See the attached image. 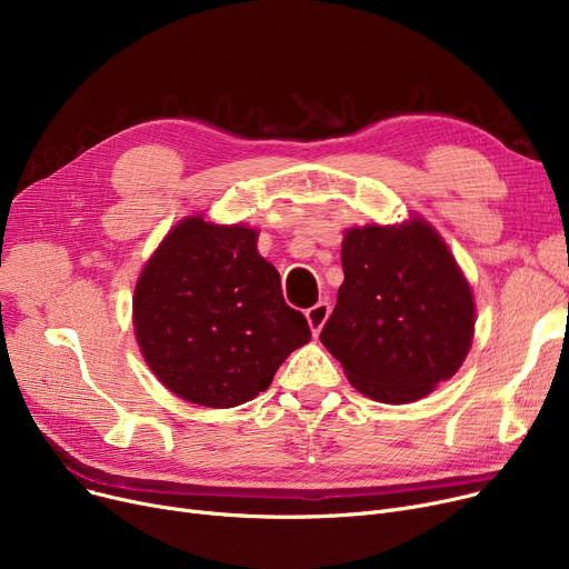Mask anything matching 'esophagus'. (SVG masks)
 I'll use <instances>...</instances> for the list:
<instances>
[{"mask_svg":"<svg viewBox=\"0 0 569 569\" xmlns=\"http://www.w3.org/2000/svg\"><path fill=\"white\" fill-rule=\"evenodd\" d=\"M327 318H330V305H327V302H318L316 307H311V309L307 311V320H309V327H311L313 337L320 335V330H322V325H325Z\"/></svg>","mask_w":569,"mask_h":569,"instance_id":"1","label":"esophagus"}]
</instances>
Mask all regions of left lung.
Returning <instances> with one entry per match:
<instances>
[{
  "mask_svg": "<svg viewBox=\"0 0 569 569\" xmlns=\"http://www.w3.org/2000/svg\"><path fill=\"white\" fill-rule=\"evenodd\" d=\"M343 283L320 341L369 399L427 397L463 365L475 302L455 256L422 219L346 230Z\"/></svg>",
  "mask_w": 569,
  "mask_h": 569,
  "instance_id": "left-lung-1",
  "label": "left lung"
}]
</instances>
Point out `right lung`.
<instances>
[{
    "instance_id": "1",
    "label": "right lung",
    "mask_w": 569,
    "mask_h": 569,
    "mask_svg": "<svg viewBox=\"0 0 569 569\" xmlns=\"http://www.w3.org/2000/svg\"><path fill=\"white\" fill-rule=\"evenodd\" d=\"M247 226L179 221L147 260L133 292L144 362L172 395L207 408L247 403L286 357L311 341L286 305L281 277Z\"/></svg>"
}]
</instances>
